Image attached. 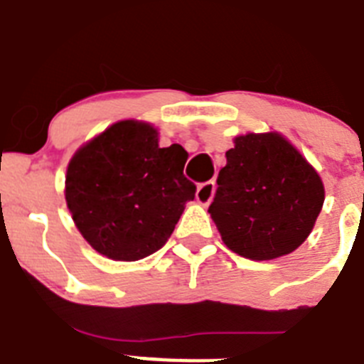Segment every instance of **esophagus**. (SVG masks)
Returning <instances> with one entry per match:
<instances>
[{"label":"esophagus","instance_id":"obj_1","mask_svg":"<svg viewBox=\"0 0 364 364\" xmlns=\"http://www.w3.org/2000/svg\"><path fill=\"white\" fill-rule=\"evenodd\" d=\"M214 192H215L214 181L201 183V185L198 186V192H196V199H198V203H201V205H208V203L212 201V198H214Z\"/></svg>","mask_w":364,"mask_h":364}]
</instances>
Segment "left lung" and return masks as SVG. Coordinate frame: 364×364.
Returning <instances> with one entry per match:
<instances>
[{
    "mask_svg": "<svg viewBox=\"0 0 364 364\" xmlns=\"http://www.w3.org/2000/svg\"><path fill=\"white\" fill-rule=\"evenodd\" d=\"M323 201L319 174L281 134H247L227 152L208 212L232 252L267 261L303 245Z\"/></svg>",
    "mask_w": 364,
    "mask_h": 364,
    "instance_id": "left-lung-1",
    "label": "left lung"
}]
</instances>
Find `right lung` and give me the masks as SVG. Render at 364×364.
I'll use <instances>...</instances> for the list:
<instances>
[{"label":"right lung","mask_w":364,"mask_h":364,"mask_svg":"<svg viewBox=\"0 0 364 364\" xmlns=\"http://www.w3.org/2000/svg\"><path fill=\"white\" fill-rule=\"evenodd\" d=\"M181 145L159 149L158 130L119 121L81 146L67 168L65 199L88 245L109 259L137 261L166 243L196 185Z\"/></svg>","instance_id":"obj_1"}]
</instances>
